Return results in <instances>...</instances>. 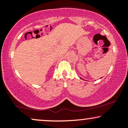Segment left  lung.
Wrapping results in <instances>:
<instances>
[{
	"label": "left lung",
	"instance_id": "8db88e82",
	"mask_svg": "<svg viewBox=\"0 0 128 128\" xmlns=\"http://www.w3.org/2000/svg\"><path fill=\"white\" fill-rule=\"evenodd\" d=\"M81 79H82V78H81Z\"/></svg>",
	"mask_w": 128,
	"mask_h": 128
}]
</instances>
